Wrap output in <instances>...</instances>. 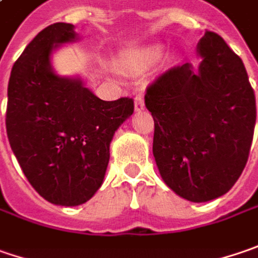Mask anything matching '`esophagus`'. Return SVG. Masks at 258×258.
I'll list each match as a JSON object with an SVG mask.
<instances>
[{"instance_id": "esophagus-1", "label": "esophagus", "mask_w": 258, "mask_h": 258, "mask_svg": "<svg viewBox=\"0 0 258 258\" xmlns=\"http://www.w3.org/2000/svg\"><path fill=\"white\" fill-rule=\"evenodd\" d=\"M145 107V101H144V94H138L135 97V111H141Z\"/></svg>"}]
</instances>
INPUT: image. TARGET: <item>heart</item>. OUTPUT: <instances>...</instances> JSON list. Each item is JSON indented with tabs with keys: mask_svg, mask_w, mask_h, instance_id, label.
Wrapping results in <instances>:
<instances>
[{
	"mask_svg": "<svg viewBox=\"0 0 258 258\" xmlns=\"http://www.w3.org/2000/svg\"><path fill=\"white\" fill-rule=\"evenodd\" d=\"M151 55H152V56H157V55H160V49H158V47H154V49L151 50Z\"/></svg>",
	"mask_w": 258,
	"mask_h": 258,
	"instance_id": "heart-1",
	"label": "heart"
}]
</instances>
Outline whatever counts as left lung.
<instances>
[{"instance_id": "8db88e82", "label": "left lung", "mask_w": 258, "mask_h": 258, "mask_svg": "<svg viewBox=\"0 0 258 258\" xmlns=\"http://www.w3.org/2000/svg\"><path fill=\"white\" fill-rule=\"evenodd\" d=\"M199 68L174 67L147 88L152 152L162 180L180 198L209 202L242 173L255 126V97L245 67L225 40L205 32Z\"/></svg>"}]
</instances>
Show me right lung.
Segmentation results:
<instances>
[{"mask_svg": "<svg viewBox=\"0 0 258 258\" xmlns=\"http://www.w3.org/2000/svg\"><path fill=\"white\" fill-rule=\"evenodd\" d=\"M77 40L74 24L39 33L16 60L7 101V136L33 188L47 202L78 206L103 184L114 132L134 113V100L104 101L81 78L59 77L50 56Z\"/></svg>", "mask_w": 258, "mask_h": 258, "instance_id": "obj_1", "label": "right lung"}]
</instances>
